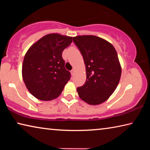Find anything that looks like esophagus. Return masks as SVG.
<instances>
[{"label":"esophagus","mask_w":150,"mask_h":150,"mask_svg":"<svg viewBox=\"0 0 150 150\" xmlns=\"http://www.w3.org/2000/svg\"><path fill=\"white\" fill-rule=\"evenodd\" d=\"M75 72V70L74 69H73L71 71V75H74Z\"/></svg>","instance_id":"34e87169"}]
</instances>
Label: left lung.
Instances as JSON below:
<instances>
[{
  "instance_id": "8db88e82",
  "label": "left lung",
  "mask_w": 150,
  "mask_h": 150,
  "mask_svg": "<svg viewBox=\"0 0 150 150\" xmlns=\"http://www.w3.org/2000/svg\"><path fill=\"white\" fill-rule=\"evenodd\" d=\"M83 55L87 79L77 87L79 97L91 105L105 102L117 87L122 69L117 52L110 43L92 35L73 37Z\"/></svg>"
}]
</instances>
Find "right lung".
<instances>
[{
  "label": "right lung",
  "instance_id": "obj_1",
  "mask_svg": "<svg viewBox=\"0 0 150 150\" xmlns=\"http://www.w3.org/2000/svg\"><path fill=\"white\" fill-rule=\"evenodd\" d=\"M72 38L50 34L27 51L22 64V78L28 90L38 99L56 98L70 79L71 73L65 69L62 52L71 44Z\"/></svg>",
  "mask_w": 150,
  "mask_h": 150
}]
</instances>
